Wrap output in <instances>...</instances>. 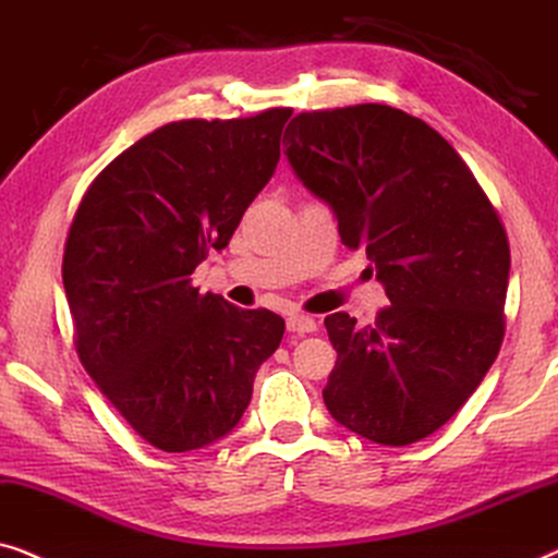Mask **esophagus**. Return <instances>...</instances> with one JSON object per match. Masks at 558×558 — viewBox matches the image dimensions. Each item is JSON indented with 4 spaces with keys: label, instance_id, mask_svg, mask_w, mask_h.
<instances>
[{
    "label": "esophagus",
    "instance_id": "obj_1",
    "mask_svg": "<svg viewBox=\"0 0 558 558\" xmlns=\"http://www.w3.org/2000/svg\"><path fill=\"white\" fill-rule=\"evenodd\" d=\"M286 326H288V331H293V333H313V331H316V320H313L311 316H303V313H290Z\"/></svg>",
    "mask_w": 558,
    "mask_h": 558
}]
</instances>
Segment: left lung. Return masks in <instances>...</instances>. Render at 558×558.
<instances>
[{
    "label": "left lung",
    "instance_id": "1",
    "mask_svg": "<svg viewBox=\"0 0 558 558\" xmlns=\"http://www.w3.org/2000/svg\"><path fill=\"white\" fill-rule=\"evenodd\" d=\"M282 144L349 250H366L389 308L374 326L326 316L336 366L331 417L379 445L445 425L488 374L504 341L511 250L460 154L425 121L364 104L301 113Z\"/></svg>",
    "mask_w": 558,
    "mask_h": 558
}]
</instances>
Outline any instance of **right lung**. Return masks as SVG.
I'll return each instance as SVG.
<instances>
[{
    "mask_svg": "<svg viewBox=\"0 0 558 558\" xmlns=\"http://www.w3.org/2000/svg\"><path fill=\"white\" fill-rule=\"evenodd\" d=\"M288 108L177 121L125 148L85 192L62 257L75 349L100 391L163 452L230 435L286 320L192 288L276 174Z\"/></svg>",
    "mask_w": 558,
    "mask_h": 558,
    "instance_id": "1",
    "label": "right lung"
}]
</instances>
